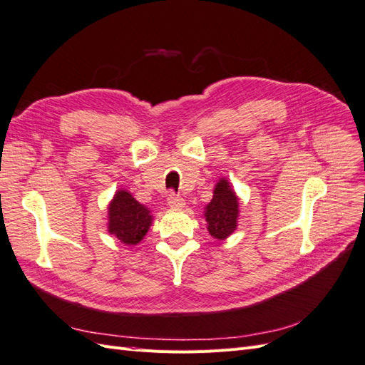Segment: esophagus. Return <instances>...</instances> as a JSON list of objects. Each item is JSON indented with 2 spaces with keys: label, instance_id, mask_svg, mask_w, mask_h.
<instances>
[{
  "label": "esophagus",
  "instance_id": "esophagus-1",
  "mask_svg": "<svg viewBox=\"0 0 365 365\" xmlns=\"http://www.w3.org/2000/svg\"><path fill=\"white\" fill-rule=\"evenodd\" d=\"M168 204H169L170 207H173V208H181V207L185 205L182 197H181L180 195H176L175 192H170V193L168 195Z\"/></svg>",
  "mask_w": 365,
  "mask_h": 365
}]
</instances>
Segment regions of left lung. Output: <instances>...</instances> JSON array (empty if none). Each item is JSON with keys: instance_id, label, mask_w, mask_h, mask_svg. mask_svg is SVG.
<instances>
[{"instance_id": "obj_1", "label": "left lung", "mask_w": 365, "mask_h": 365, "mask_svg": "<svg viewBox=\"0 0 365 365\" xmlns=\"http://www.w3.org/2000/svg\"><path fill=\"white\" fill-rule=\"evenodd\" d=\"M237 215V197L227 180H220L216 184L213 200L205 207L208 233L219 240L228 237L236 230Z\"/></svg>"}]
</instances>
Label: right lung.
<instances>
[{
	"label": "right lung",
	"instance_id": "right-lung-1",
	"mask_svg": "<svg viewBox=\"0 0 365 365\" xmlns=\"http://www.w3.org/2000/svg\"><path fill=\"white\" fill-rule=\"evenodd\" d=\"M152 222L149 210L132 197L130 193L118 190L109 204V233L126 245H137L145 237Z\"/></svg>",
	"mask_w": 365,
	"mask_h": 365
}]
</instances>
